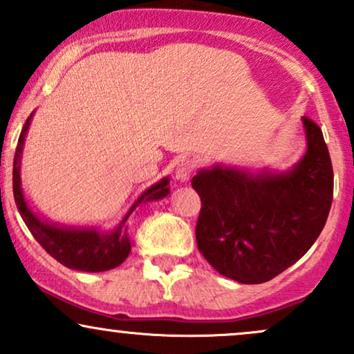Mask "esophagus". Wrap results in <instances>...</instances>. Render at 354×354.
<instances>
[{
	"mask_svg": "<svg viewBox=\"0 0 354 354\" xmlns=\"http://www.w3.org/2000/svg\"><path fill=\"white\" fill-rule=\"evenodd\" d=\"M193 169H194V163L189 160V158H181V160H178L176 166H174V174H176V178L183 183H186L191 178V174H193Z\"/></svg>",
	"mask_w": 354,
	"mask_h": 354,
	"instance_id": "1",
	"label": "esophagus"
}]
</instances>
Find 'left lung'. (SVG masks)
Returning <instances> with one entry per match:
<instances>
[{
	"label": "left lung",
	"mask_w": 354,
	"mask_h": 354,
	"mask_svg": "<svg viewBox=\"0 0 354 354\" xmlns=\"http://www.w3.org/2000/svg\"><path fill=\"white\" fill-rule=\"evenodd\" d=\"M308 149L286 173L216 165L191 186L201 198L198 250L219 274L245 284L273 279L306 253L333 201V166L321 128L303 118Z\"/></svg>",
	"instance_id": "obj_1"
}]
</instances>
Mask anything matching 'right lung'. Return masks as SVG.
<instances>
[{"mask_svg":"<svg viewBox=\"0 0 354 354\" xmlns=\"http://www.w3.org/2000/svg\"><path fill=\"white\" fill-rule=\"evenodd\" d=\"M31 116L26 120L21 135H19L13 163L15 203L18 206V211L21 214L24 225L31 231L36 241L44 248V251L48 254H51L63 266L78 271H88V273H100V271H108L120 266L128 258L129 250H131L126 219L129 218V214L135 211L140 203L156 201L165 198L169 193V180L168 178H163L156 185L145 189L143 194L133 203L131 208L124 214L123 221L115 230L100 231L96 228H66V226H59L55 225V223L44 221V219L36 216L30 206H28L26 200H24L21 189V176H19L23 143L28 128H30Z\"/></svg>","mask_w":354,"mask_h":354,"instance_id":"1","label":"right lung"}]
</instances>
